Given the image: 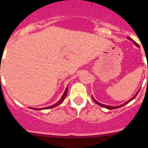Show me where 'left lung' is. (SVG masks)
I'll return each mask as SVG.
<instances>
[{
  "mask_svg": "<svg viewBox=\"0 0 148 148\" xmlns=\"http://www.w3.org/2000/svg\"><path fill=\"white\" fill-rule=\"evenodd\" d=\"M127 38H128V39L131 40V41H133V40H132V38H130V37H127ZM134 43H135V45H136L137 46H139V45H138V44H137V43H136V42H135V41H134ZM138 93H137V94H136V95H135V96H134V97H132V98H131V99H130V100H128V101H127V102H125V104H122V105H120V106H117V107H112V106H108V105H105V104H101V103H99V102H97V101H96V100H95V99H94V97H92V99H93V100H94V101H95V103H96V104H99V106H101V107H105V108H107V109H109V110H114V109H117V108H119V107H122V106H124V105H125V104H127V103H128V102H130V101H131V100H132V99H135V97H136V96H137V95H138Z\"/></svg>",
  "mask_w": 148,
  "mask_h": 148,
  "instance_id": "left-lung-1",
  "label": "left lung"
}]
</instances>
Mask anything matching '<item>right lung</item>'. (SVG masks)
Instances as JSON below:
<instances>
[{"label":"right lung","instance_id":"obj_1","mask_svg":"<svg viewBox=\"0 0 148 148\" xmlns=\"http://www.w3.org/2000/svg\"><path fill=\"white\" fill-rule=\"evenodd\" d=\"M67 91H68V88H66V90H65V92H64V95H63V96L62 97V98H61V99L59 101V102H56V104H53V105H51V106H50V107H45V108H40V109H37V108H34V110H44V109H50V108H53V107H56V106H58L59 105V104H60L61 103H62L63 102V101H64V99H65V97H66V94H67Z\"/></svg>","mask_w":148,"mask_h":148}]
</instances>
